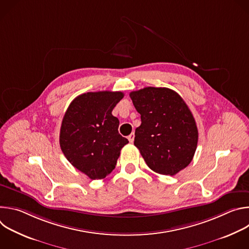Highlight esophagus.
Masks as SVG:
<instances>
[{
    "mask_svg": "<svg viewBox=\"0 0 249 249\" xmlns=\"http://www.w3.org/2000/svg\"><path fill=\"white\" fill-rule=\"evenodd\" d=\"M134 138H135L134 133H131V134L128 136V140H129L130 143H133V142H134Z\"/></svg>",
    "mask_w": 249,
    "mask_h": 249,
    "instance_id": "esophagus-1",
    "label": "esophagus"
}]
</instances>
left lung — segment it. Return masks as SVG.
<instances>
[{
	"label": "left lung",
	"mask_w": 249,
	"mask_h": 249,
	"mask_svg": "<svg viewBox=\"0 0 249 249\" xmlns=\"http://www.w3.org/2000/svg\"><path fill=\"white\" fill-rule=\"evenodd\" d=\"M141 125L134 145L157 173L174 175L192 160L198 143L195 119L182 97L167 88L148 87L130 92Z\"/></svg>",
	"instance_id": "8db88e82"
}]
</instances>
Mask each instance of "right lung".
I'll return each instance as SVG.
<instances>
[{
    "label": "right lung",
    "instance_id": "add662e5",
    "mask_svg": "<svg viewBox=\"0 0 249 249\" xmlns=\"http://www.w3.org/2000/svg\"><path fill=\"white\" fill-rule=\"evenodd\" d=\"M121 91L87 92L70 103L60 130V147L66 159L90 179H102L114 168L129 141L118 133L112 115L123 98Z\"/></svg>",
    "mask_w": 249,
    "mask_h": 249
}]
</instances>
